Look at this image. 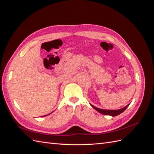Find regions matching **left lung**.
Masks as SVG:
<instances>
[{
    "instance_id": "8db88e82",
    "label": "left lung",
    "mask_w": 154,
    "mask_h": 154,
    "mask_svg": "<svg viewBox=\"0 0 154 154\" xmlns=\"http://www.w3.org/2000/svg\"><path fill=\"white\" fill-rule=\"evenodd\" d=\"M130 104H127V106H125V107H123L122 108H121V109H119V110H103V109H100V108H97L95 106H94L93 105H92V104H91V106L94 108V109H95L97 112H99V113L102 114H104V115H109V116H118L119 114H122L123 112H124L126 108L129 106Z\"/></svg>"
}]
</instances>
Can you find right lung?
Listing matches in <instances>:
<instances>
[{
  "label": "right lung",
  "instance_id": "add662e5",
  "mask_svg": "<svg viewBox=\"0 0 154 154\" xmlns=\"http://www.w3.org/2000/svg\"><path fill=\"white\" fill-rule=\"evenodd\" d=\"M48 115H46V116H48Z\"/></svg>",
  "mask_w": 154,
  "mask_h": 154
}]
</instances>
